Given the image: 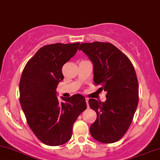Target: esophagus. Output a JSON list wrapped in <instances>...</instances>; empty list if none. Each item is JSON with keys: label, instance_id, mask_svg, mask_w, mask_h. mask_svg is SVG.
I'll use <instances>...</instances> for the list:
<instances>
[{"label": "esophagus", "instance_id": "esophagus-1", "mask_svg": "<svg viewBox=\"0 0 160 160\" xmlns=\"http://www.w3.org/2000/svg\"><path fill=\"white\" fill-rule=\"evenodd\" d=\"M85 101H86L87 105H88V108H89V104H88V102H89V98H85Z\"/></svg>", "mask_w": 160, "mask_h": 160}]
</instances>
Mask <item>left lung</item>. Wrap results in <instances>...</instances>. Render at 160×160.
Segmentation results:
<instances>
[{
  "mask_svg": "<svg viewBox=\"0 0 160 160\" xmlns=\"http://www.w3.org/2000/svg\"><path fill=\"white\" fill-rule=\"evenodd\" d=\"M78 50L93 64V80L107 92L106 101L90 98L97 118L90 125L92 137L102 143L119 141L131 125L139 101V85L130 59L110 43H82Z\"/></svg>",
  "mask_w": 160,
  "mask_h": 160,
  "instance_id": "1",
  "label": "left lung"
}]
</instances>
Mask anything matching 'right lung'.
Segmentation results:
<instances>
[{"instance_id": "right-lung-1", "label": "right lung", "mask_w": 160, "mask_h": 160, "mask_svg": "<svg viewBox=\"0 0 160 160\" xmlns=\"http://www.w3.org/2000/svg\"><path fill=\"white\" fill-rule=\"evenodd\" d=\"M80 43L52 44L37 51L23 69L19 84L20 103L27 124L43 143L58 146L72 137V125L86 110L85 98L75 94L69 98L56 96L63 80L62 67L76 54Z\"/></svg>"}]
</instances>
